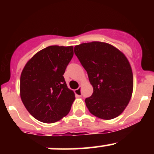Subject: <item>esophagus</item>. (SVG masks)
<instances>
[{"label":"esophagus","instance_id":"1","mask_svg":"<svg viewBox=\"0 0 154 154\" xmlns=\"http://www.w3.org/2000/svg\"><path fill=\"white\" fill-rule=\"evenodd\" d=\"M81 90H82V88L79 87L75 91V93L76 95H77L78 97H81V95H82V91H81Z\"/></svg>","mask_w":154,"mask_h":154}]
</instances>
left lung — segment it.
<instances>
[{
	"label": "left lung",
	"mask_w": 154,
	"mask_h": 154,
	"mask_svg": "<svg viewBox=\"0 0 154 154\" xmlns=\"http://www.w3.org/2000/svg\"><path fill=\"white\" fill-rule=\"evenodd\" d=\"M75 54L93 88V94L85 99L90 112L106 120L119 116L133 91V75L125 55L114 45L98 41L76 45Z\"/></svg>",
	"instance_id": "8db88e82"
}]
</instances>
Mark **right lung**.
<instances>
[{
    "label": "right lung",
    "instance_id": "1",
    "mask_svg": "<svg viewBox=\"0 0 154 154\" xmlns=\"http://www.w3.org/2000/svg\"><path fill=\"white\" fill-rule=\"evenodd\" d=\"M73 55V46L51 45L35 54L23 69L21 99L38 121L54 123L69 112L75 95L63 75Z\"/></svg>",
    "mask_w": 154,
    "mask_h": 154
}]
</instances>
